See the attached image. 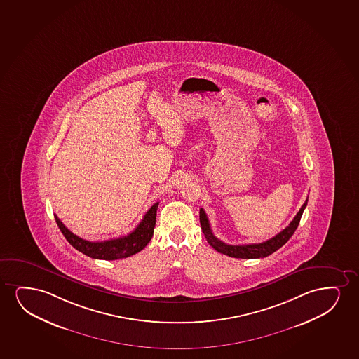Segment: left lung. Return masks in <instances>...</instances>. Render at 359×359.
<instances>
[{
	"mask_svg": "<svg viewBox=\"0 0 359 359\" xmlns=\"http://www.w3.org/2000/svg\"><path fill=\"white\" fill-rule=\"evenodd\" d=\"M308 200L303 203L301 210H298L297 215L294 217V220L289 224V226L280 231L274 238L266 240L262 243H251V245H228V243L220 241L219 238H215V233H212L210 229V220L205 215L203 208L200 210V223L202 231L205 233L207 243L215 248V251L219 253H223L229 257L233 258H243V259H251V258H264L271 255L273 252L279 250L280 247L284 246L285 243L289 241L290 238L294 235L296 229H297L301 217L303 215V210L307 205Z\"/></svg>",
	"mask_w": 359,
	"mask_h": 359,
	"instance_id": "8db88e82",
	"label": "left lung"
}]
</instances>
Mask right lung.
<instances>
[{
    "label": "right lung",
    "instance_id": "obj_1",
    "mask_svg": "<svg viewBox=\"0 0 359 359\" xmlns=\"http://www.w3.org/2000/svg\"><path fill=\"white\" fill-rule=\"evenodd\" d=\"M158 205L159 203L157 202L147 210L144 219L141 220L140 224L136 226L133 233L123 236V238H113V240L101 241V243H91V241L76 236L70 230L65 228V224L62 223L57 215H55V219H56L58 228L67 238V241L78 251L84 253L86 256L91 257V258H95V259L114 261V259H121V258H126V257L135 255L141 250H144V246L151 241V238L154 236Z\"/></svg>",
    "mask_w": 359,
    "mask_h": 359
}]
</instances>
